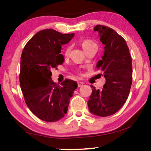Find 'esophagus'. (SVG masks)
I'll return each instance as SVG.
<instances>
[{"mask_svg": "<svg viewBox=\"0 0 151 151\" xmlns=\"http://www.w3.org/2000/svg\"><path fill=\"white\" fill-rule=\"evenodd\" d=\"M83 82H78V86H79V87H80V86H82V85H83Z\"/></svg>", "mask_w": 151, "mask_h": 151, "instance_id": "34e87169", "label": "esophagus"}]
</instances>
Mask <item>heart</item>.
Here are the masks:
<instances>
[{
	"label": "heart",
	"instance_id": "1",
	"mask_svg": "<svg viewBox=\"0 0 151 151\" xmlns=\"http://www.w3.org/2000/svg\"><path fill=\"white\" fill-rule=\"evenodd\" d=\"M81 46L82 47V49H84V51H86L89 49L91 47H93V46H96V44L93 41L88 40V39H85V40H83L81 42ZM70 51H71V47H67L66 48L65 51V56H68V55L69 54Z\"/></svg>",
	"mask_w": 151,
	"mask_h": 151
}]
</instances>
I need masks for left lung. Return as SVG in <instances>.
Wrapping results in <instances>:
<instances>
[{
	"label": "left lung",
	"instance_id": "obj_1",
	"mask_svg": "<svg viewBox=\"0 0 151 151\" xmlns=\"http://www.w3.org/2000/svg\"><path fill=\"white\" fill-rule=\"evenodd\" d=\"M104 45V55L98 62L106 79L102 90L91 85L92 93L88 101L90 112L100 117L115 114L129 97L132 84V60L124 39L110 27L98 24L94 27Z\"/></svg>",
	"mask_w": 151,
	"mask_h": 151
}]
</instances>
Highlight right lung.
I'll list each match as a JSON object with an SVG mask.
<instances>
[{
    "mask_svg": "<svg viewBox=\"0 0 151 151\" xmlns=\"http://www.w3.org/2000/svg\"><path fill=\"white\" fill-rule=\"evenodd\" d=\"M75 34H63L52 29L41 30L28 41L20 58V88L27 106L45 122H53L67 113L77 82L66 79L60 85L51 80V69L63 63L62 45Z\"/></svg>",
    "mask_w": 151,
    "mask_h": 151,
    "instance_id": "obj_1",
    "label": "right lung"
}]
</instances>
